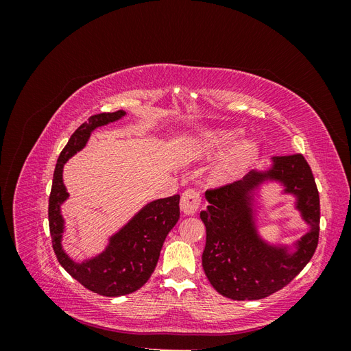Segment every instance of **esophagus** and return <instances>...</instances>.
<instances>
[{
  "instance_id": "34e87169",
  "label": "esophagus",
  "mask_w": 351,
  "mask_h": 351,
  "mask_svg": "<svg viewBox=\"0 0 351 351\" xmlns=\"http://www.w3.org/2000/svg\"><path fill=\"white\" fill-rule=\"evenodd\" d=\"M200 193L196 189H187L186 192L182 195V202H180V206H182V210L186 215H193L197 212L200 206Z\"/></svg>"
}]
</instances>
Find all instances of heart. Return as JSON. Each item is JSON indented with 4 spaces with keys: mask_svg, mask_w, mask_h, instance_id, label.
<instances>
[{
    "mask_svg": "<svg viewBox=\"0 0 351 351\" xmlns=\"http://www.w3.org/2000/svg\"><path fill=\"white\" fill-rule=\"evenodd\" d=\"M243 132L237 129H212L197 136L196 152L199 155H215L227 152L217 165L212 178L227 182L239 176L258 158L259 147L254 142H243Z\"/></svg>",
    "mask_w": 351,
    "mask_h": 351,
    "instance_id": "1",
    "label": "heart"
}]
</instances>
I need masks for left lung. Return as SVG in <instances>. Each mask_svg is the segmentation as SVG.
Instances as JSON below:
<instances>
[{
  "label": "left lung",
  "instance_id": "8db88e82",
  "mask_svg": "<svg viewBox=\"0 0 351 351\" xmlns=\"http://www.w3.org/2000/svg\"><path fill=\"white\" fill-rule=\"evenodd\" d=\"M280 181L296 196V207L311 230L296 250L263 242L254 226L252 193L263 181ZM200 212L206 227L202 267L214 289L232 300H259L291 282L309 261L319 240V192L302 154L274 156L268 171H250L243 180L209 189Z\"/></svg>",
  "mask_w": 351,
  "mask_h": 351
}]
</instances>
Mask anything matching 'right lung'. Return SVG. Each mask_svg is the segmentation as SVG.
Returning <instances> with one entry per match:
<instances>
[{"label":"right lung","mask_w":351,"mask_h":351,"mask_svg":"<svg viewBox=\"0 0 351 351\" xmlns=\"http://www.w3.org/2000/svg\"><path fill=\"white\" fill-rule=\"evenodd\" d=\"M124 115L125 111L123 110L92 115L89 121H84L71 134L58 156L48 205L52 249L61 267L88 290L107 297L130 294L151 278L165 237L180 218V195L156 199L142 208L114 234L107 249L98 256L79 263L62 250L64 218L61 215V204L69 197L67 189L62 183V167L74 154L83 149L97 127L120 120Z\"/></svg>","instance_id":"add662e5"}]
</instances>
